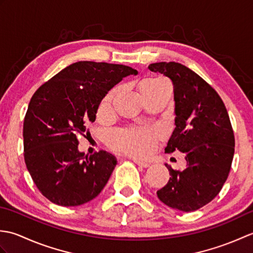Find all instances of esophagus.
I'll use <instances>...</instances> for the list:
<instances>
[{
	"mask_svg": "<svg viewBox=\"0 0 253 253\" xmlns=\"http://www.w3.org/2000/svg\"><path fill=\"white\" fill-rule=\"evenodd\" d=\"M133 162H135L137 165L140 166V168H143V169H147L150 166V163L148 162H142V161H138V160H133Z\"/></svg>",
	"mask_w": 253,
	"mask_h": 253,
	"instance_id": "esophagus-1",
	"label": "esophagus"
}]
</instances>
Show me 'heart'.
Wrapping results in <instances>:
<instances>
[{
    "label": "heart",
    "mask_w": 253,
    "mask_h": 253,
    "mask_svg": "<svg viewBox=\"0 0 253 253\" xmlns=\"http://www.w3.org/2000/svg\"><path fill=\"white\" fill-rule=\"evenodd\" d=\"M165 85H169L165 79L148 78L141 84V92H147L155 89H160ZM117 89L111 90L103 99L98 109L100 116L106 114L111 109L112 100L114 98ZM157 140V135L147 128H129V129L117 130L110 137V146L117 151L125 152L135 157H146L152 151Z\"/></svg>",
    "instance_id": "obj_1"
}]
</instances>
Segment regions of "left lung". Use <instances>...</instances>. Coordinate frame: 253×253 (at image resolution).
Returning a JSON list of instances; mask_svg holds the SVG:
<instances>
[{
    "instance_id": "left-lung-1",
    "label": "left lung",
    "mask_w": 253,
    "mask_h": 253,
    "mask_svg": "<svg viewBox=\"0 0 253 253\" xmlns=\"http://www.w3.org/2000/svg\"><path fill=\"white\" fill-rule=\"evenodd\" d=\"M149 69L169 77L174 85L175 129L166 153H185L187 168L169 170V180L158 190L169 208L191 212L215 198L226 181L235 152V137L221 96L190 68L175 62L150 64Z\"/></svg>"
}]
</instances>
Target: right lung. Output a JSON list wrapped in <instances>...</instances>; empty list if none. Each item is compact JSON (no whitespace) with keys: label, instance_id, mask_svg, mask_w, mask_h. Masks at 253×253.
<instances>
[{"label":"right lung","instance_id":"obj_1","mask_svg":"<svg viewBox=\"0 0 253 253\" xmlns=\"http://www.w3.org/2000/svg\"><path fill=\"white\" fill-rule=\"evenodd\" d=\"M120 64L82 61L56 74L38 89L24 120V158L38 189L57 206L92 200L114 170V155L78 151L77 135L95 121L102 99L121 80L137 75Z\"/></svg>","mask_w":253,"mask_h":253}]
</instances>
